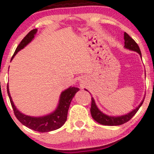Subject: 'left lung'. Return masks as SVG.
<instances>
[{
  "label": "left lung",
  "mask_w": 154,
  "mask_h": 154,
  "mask_svg": "<svg viewBox=\"0 0 154 154\" xmlns=\"http://www.w3.org/2000/svg\"><path fill=\"white\" fill-rule=\"evenodd\" d=\"M125 48L127 49L130 50V51H136L138 54L140 55V57H142V53H141L140 49H139V45H137V43L127 33L125 32ZM86 91H88L87 89H85ZM144 97L142 100V101L141 102L140 104L139 105L136 109L132 110L131 112H128L127 114L123 115V116H110L108 115L104 114L103 112H102L98 108H97V105H96L95 101H94V98L91 97V109H90V111H91V117L93 118L94 121L97 122V123L100 124V125H108V126H118L123 125V124L126 123L128 121H130L132 118L134 116V115L137 112V111L139 110V109L140 108L141 106L142 105L144 102Z\"/></svg>",
  "instance_id": "1"
}]
</instances>
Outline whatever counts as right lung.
Instances as JSON below:
<instances>
[{
	"label": "right lung",
	"instance_id": "obj_1",
	"mask_svg": "<svg viewBox=\"0 0 154 154\" xmlns=\"http://www.w3.org/2000/svg\"><path fill=\"white\" fill-rule=\"evenodd\" d=\"M36 32L37 29H34L27 34V35L23 38L22 41L20 42V44L17 47L11 60L14 58V57L16 55L18 51L26 47L33 39ZM79 90L80 89L78 88L70 86L69 88L64 90L61 93L60 100H59L58 106L53 112L44 116L33 117V116H29L23 114L16 108L13 101H12L10 91H9V86L7 85V93H8L11 105L13 109L15 117L23 125L26 126L31 130L40 132V133H46V132L57 130L64 125L65 122L67 120L68 108H69L71 100Z\"/></svg>",
	"mask_w": 154,
	"mask_h": 154
}]
</instances>
